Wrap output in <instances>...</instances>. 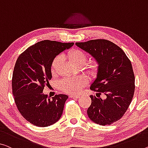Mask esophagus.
I'll return each mask as SVG.
<instances>
[{
    "instance_id": "esophagus-1",
    "label": "esophagus",
    "mask_w": 148,
    "mask_h": 148,
    "mask_svg": "<svg viewBox=\"0 0 148 148\" xmlns=\"http://www.w3.org/2000/svg\"><path fill=\"white\" fill-rule=\"evenodd\" d=\"M79 95H71V96H70V97L71 98H76V99H78V98H79Z\"/></svg>"
}]
</instances>
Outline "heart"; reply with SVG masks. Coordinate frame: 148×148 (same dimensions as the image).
Wrapping results in <instances>:
<instances>
[{"label":"heart","instance_id":"1","mask_svg":"<svg viewBox=\"0 0 148 148\" xmlns=\"http://www.w3.org/2000/svg\"><path fill=\"white\" fill-rule=\"evenodd\" d=\"M67 58L73 65L81 67L85 64L87 61V56L85 52L77 49H71L67 53ZM61 60L60 56H57L52 61L51 65V72L55 74L58 70V65ZM99 65L97 62L91 63L88 66V70L93 74L98 71ZM87 80L84 77H78L75 78H65L61 80L60 83V87L63 92L69 94H77L81 91L82 88L87 85Z\"/></svg>","mask_w":148,"mask_h":148}]
</instances>
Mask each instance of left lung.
<instances>
[{
  "mask_svg": "<svg viewBox=\"0 0 148 148\" xmlns=\"http://www.w3.org/2000/svg\"><path fill=\"white\" fill-rule=\"evenodd\" d=\"M77 47L91 55L99 65L97 78L90 89L106 96L90 95L87 110L89 119L101 126L110 125L123 116L135 90V77L131 61L124 51L110 41L98 39L77 42Z\"/></svg>",
  "mask_w": 148,
  "mask_h": 148,
  "instance_id": "left-lung-1",
  "label": "left lung"
}]
</instances>
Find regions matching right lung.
<instances>
[{"label":"right lung","mask_w":148,"mask_h":148,"mask_svg":"<svg viewBox=\"0 0 148 148\" xmlns=\"http://www.w3.org/2000/svg\"><path fill=\"white\" fill-rule=\"evenodd\" d=\"M73 45L44 40L29 47L17 59L12 75V94L20 114L34 126H50L62 115L67 95H56L51 99L43 90L52 77V61Z\"/></svg>","instance_id":"obj_1"}]
</instances>
